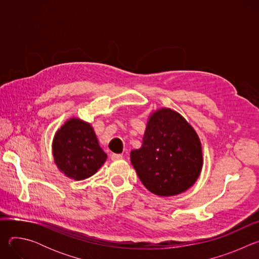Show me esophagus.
I'll list each match as a JSON object with an SVG mask.
<instances>
[{
  "label": "esophagus",
  "instance_id": "esophagus-1",
  "mask_svg": "<svg viewBox=\"0 0 259 259\" xmlns=\"http://www.w3.org/2000/svg\"><path fill=\"white\" fill-rule=\"evenodd\" d=\"M110 158H112L113 161H118V160L123 159V156L120 155V154H113L112 156H110Z\"/></svg>",
  "mask_w": 259,
  "mask_h": 259
}]
</instances>
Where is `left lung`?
I'll return each instance as SVG.
<instances>
[{"label": "left lung", "mask_w": 259, "mask_h": 259, "mask_svg": "<svg viewBox=\"0 0 259 259\" xmlns=\"http://www.w3.org/2000/svg\"><path fill=\"white\" fill-rule=\"evenodd\" d=\"M143 186L154 195L172 197L188 191L203 167L201 140L175 110L162 107L147 119L140 149L130 153Z\"/></svg>", "instance_id": "obj_1"}]
</instances>
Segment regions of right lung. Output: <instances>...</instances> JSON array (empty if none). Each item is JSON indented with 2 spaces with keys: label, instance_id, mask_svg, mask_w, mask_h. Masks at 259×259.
I'll use <instances>...</instances> for the list:
<instances>
[{
  "label": "right lung",
  "instance_id": "right-lung-1",
  "mask_svg": "<svg viewBox=\"0 0 259 259\" xmlns=\"http://www.w3.org/2000/svg\"><path fill=\"white\" fill-rule=\"evenodd\" d=\"M52 153L59 171L77 181L94 175L107 158L93 127L79 118L68 119L56 131Z\"/></svg>",
  "mask_w": 259,
  "mask_h": 259
}]
</instances>
